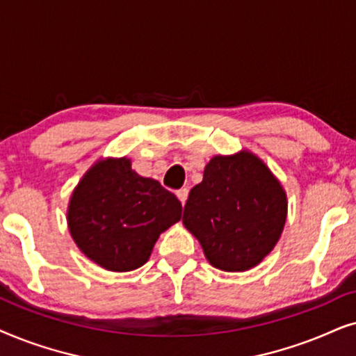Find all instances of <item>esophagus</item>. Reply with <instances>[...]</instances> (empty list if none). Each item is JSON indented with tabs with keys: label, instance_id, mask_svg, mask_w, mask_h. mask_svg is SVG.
<instances>
[{
	"label": "esophagus",
	"instance_id": "34e87169",
	"mask_svg": "<svg viewBox=\"0 0 356 356\" xmlns=\"http://www.w3.org/2000/svg\"><path fill=\"white\" fill-rule=\"evenodd\" d=\"M175 195H177L179 200H181L182 205H186L187 197H188V188H179V191L175 192Z\"/></svg>",
	"mask_w": 356,
	"mask_h": 356
}]
</instances>
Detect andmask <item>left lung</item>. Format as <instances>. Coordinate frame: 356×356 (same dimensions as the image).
I'll use <instances>...</instances> for the list:
<instances>
[{
	"label": "left lung",
	"mask_w": 356,
	"mask_h": 356,
	"mask_svg": "<svg viewBox=\"0 0 356 356\" xmlns=\"http://www.w3.org/2000/svg\"><path fill=\"white\" fill-rule=\"evenodd\" d=\"M182 221L213 267L244 272L280 239L286 195L252 153L215 156L203 170V181L188 193Z\"/></svg>",
	"instance_id": "left-lung-1"
}]
</instances>
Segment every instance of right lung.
I'll return each instance as SVG.
<instances>
[{"mask_svg": "<svg viewBox=\"0 0 356 356\" xmlns=\"http://www.w3.org/2000/svg\"><path fill=\"white\" fill-rule=\"evenodd\" d=\"M181 215V202L158 181L131 170L129 159H106L74 188L68 226L92 262L112 272H130L148 262L159 234Z\"/></svg>", "mask_w": 356, "mask_h": 356, "instance_id": "1", "label": "right lung"}]
</instances>
